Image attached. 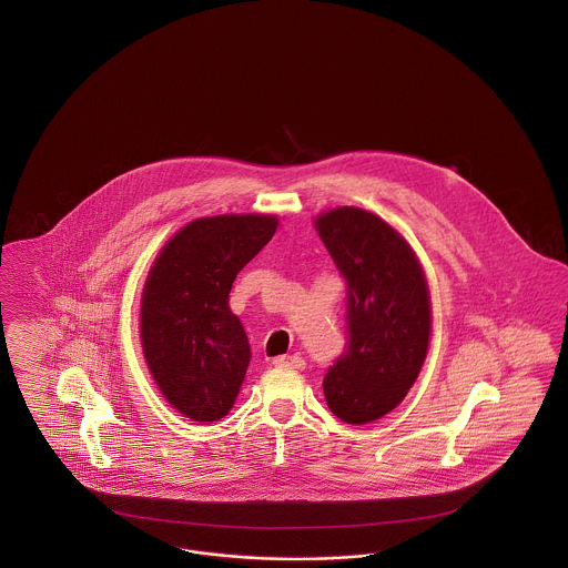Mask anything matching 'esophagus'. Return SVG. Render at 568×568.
<instances>
[{
    "mask_svg": "<svg viewBox=\"0 0 568 568\" xmlns=\"http://www.w3.org/2000/svg\"><path fill=\"white\" fill-rule=\"evenodd\" d=\"M272 364L276 368H294V371H302L306 366L300 355H281V357H274Z\"/></svg>",
    "mask_w": 568,
    "mask_h": 568,
    "instance_id": "34e87169",
    "label": "esophagus"
}]
</instances>
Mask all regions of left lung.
<instances>
[{
    "label": "left lung",
    "mask_w": 568,
    "mask_h": 568,
    "mask_svg": "<svg viewBox=\"0 0 568 568\" xmlns=\"http://www.w3.org/2000/svg\"><path fill=\"white\" fill-rule=\"evenodd\" d=\"M313 223L347 281L349 343L325 375V403L364 426L400 405L419 377L433 332L428 278L405 236L375 213L338 206Z\"/></svg>",
    "instance_id": "obj_1"
}]
</instances>
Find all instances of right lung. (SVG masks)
Listing matches in <instances>:
<instances>
[{"label": "right lung", "instance_id": "obj_1", "mask_svg": "<svg viewBox=\"0 0 568 568\" xmlns=\"http://www.w3.org/2000/svg\"><path fill=\"white\" fill-rule=\"evenodd\" d=\"M274 215L193 219L158 253L140 300V343L168 405L216 422L241 394L251 347L230 308L236 274L271 243Z\"/></svg>", "mask_w": 568, "mask_h": 568}]
</instances>
